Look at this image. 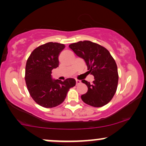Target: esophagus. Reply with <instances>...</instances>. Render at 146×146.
<instances>
[{"label": "esophagus", "mask_w": 146, "mask_h": 146, "mask_svg": "<svg viewBox=\"0 0 146 146\" xmlns=\"http://www.w3.org/2000/svg\"><path fill=\"white\" fill-rule=\"evenodd\" d=\"M75 81H76V84L77 85L80 84V82H81V81H80V80H75Z\"/></svg>", "instance_id": "34e87169"}]
</instances>
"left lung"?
<instances>
[{"instance_id": "left-lung-1", "label": "left lung", "mask_w": 146, "mask_h": 146, "mask_svg": "<svg viewBox=\"0 0 146 146\" xmlns=\"http://www.w3.org/2000/svg\"><path fill=\"white\" fill-rule=\"evenodd\" d=\"M86 63L89 73L94 76L90 84L83 80L88 91L81 96L84 103L94 107L103 106L109 102L117 90L118 72L110 52L101 45L88 40L80 41L68 46Z\"/></svg>"}]
</instances>
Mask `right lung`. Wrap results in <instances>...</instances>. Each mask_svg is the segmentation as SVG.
Instances as JSON below:
<instances>
[{"label":"right lung","instance_id":"add662e5","mask_svg":"<svg viewBox=\"0 0 146 146\" xmlns=\"http://www.w3.org/2000/svg\"><path fill=\"white\" fill-rule=\"evenodd\" d=\"M64 44L47 42L33 50L25 68V81L30 95L38 104L53 108L64 101L70 88L75 85L73 78L64 81L53 79L51 71L59 66V56Z\"/></svg>","mask_w":146,"mask_h":146}]
</instances>
